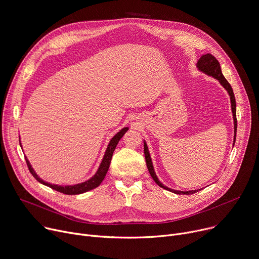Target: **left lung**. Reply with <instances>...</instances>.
<instances>
[{"mask_svg":"<svg viewBox=\"0 0 259 259\" xmlns=\"http://www.w3.org/2000/svg\"><path fill=\"white\" fill-rule=\"evenodd\" d=\"M196 66H197L199 71H201V72H203V73H205V74H207L209 76H213L214 78L218 79L219 82L222 84V87L227 91L228 95L230 96L231 111H232V115H233V124H234V137H233V146H234V143H236V137H237V105H236V98H234V94H233L232 88L229 84V82L225 79L224 75L222 74L220 63L218 62V60L214 56H211L209 54L201 56V58L198 60ZM144 148H145L144 151H145L147 167L149 169V172H150L151 177L153 178V180L156 182V184L158 186L163 188V189L168 190V191L174 192L176 194H187V195H190V194H193V193L201 190V189H198V190H191V191H179V190L170 189V188L164 186L158 180V178H157V176L155 174V170H154V167H153V163H152V159H151V156H150V153H149V149H148V146H147L146 142H144Z\"/></svg>","mask_w":259,"mask_h":259,"instance_id":"1","label":"left lung"}]
</instances>
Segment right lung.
Instances as JSON below:
<instances>
[{
	"mask_svg": "<svg viewBox=\"0 0 259 259\" xmlns=\"http://www.w3.org/2000/svg\"><path fill=\"white\" fill-rule=\"evenodd\" d=\"M128 130V127H125L123 128L122 130H120V132H117L111 139L110 142L108 144V147L105 151V154H104V157L102 159V162L100 164V166L97 170V172L95 174V176L92 177L90 180L83 182V183H80V184H76V185H70V186H59V185H55V184H51V183H48L45 182L43 180H41L37 174L34 171V169L32 168L31 164L29 162V160L26 158V161H27V165L29 167V170L30 172L32 174V176L41 184L48 186L50 188H52V189L56 190V191H59L63 194H67V195H76V194H81V193H84L87 191H90L92 189H95L96 187H98L102 181L104 180L107 171H108V168H109V165H110V161H111V157H112V154H113V151L117 145V143L120 142V139L123 137V135L127 132Z\"/></svg>",
	"mask_w": 259,
	"mask_h": 259,
	"instance_id": "1",
	"label": "right lung"
}]
</instances>
